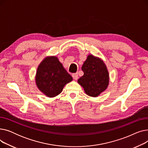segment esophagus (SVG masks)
Returning a JSON list of instances; mask_svg holds the SVG:
<instances>
[{
	"instance_id": "obj_1",
	"label": "esophagus",
	"mask_w": 148,
	"mask_h": 148,
	"mask_svg": "<svg viewBox=\"0 0 148 148\" xmlns=\"http://www.w3.org/2000/svg\"><path fill=\"white\" fill-rule=\"evenodd\" d=\"M72 77H73V78L74 80H77V79H78V78H79V77H78V73H76L73 74H72Z\"/></svg>"
}]
</instances>
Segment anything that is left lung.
<instances>
[{"label": "left lung", "instance_id": "8db88e82", "mask_svg": "<svg viewBox=\"0 0 148 148\" xmlns=\"http://www.w3.org/2000/svg\"><path fill=\"white\" fill-rule=\"evenodd\" d=\"M82 69L84 75L78 80V83L88 95L96 97L107 89L109 75L101 59L90 54L84 62Z\"/></svg>", "mask_w": 148, "mask_h": 148}]
</instances>
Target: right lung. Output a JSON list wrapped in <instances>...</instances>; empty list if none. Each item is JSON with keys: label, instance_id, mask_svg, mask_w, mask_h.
<instances>
[{"label": "right lung", "instance_id": "right-lung-1", "mask_svg": "<svg viewBox=\"0 0 148 148\" xmlns=\"http://www.w3.org/2000/svg\"><path fill=\"white\" fill-rule=\"evenodd\" d=\"M35 79L39 89L47 97H54L60 94L73 78L58 59L51 56L46 58L39 65Z\"/></svg>", "mask_w": 148, "mask_h": 148}]
</instances>
